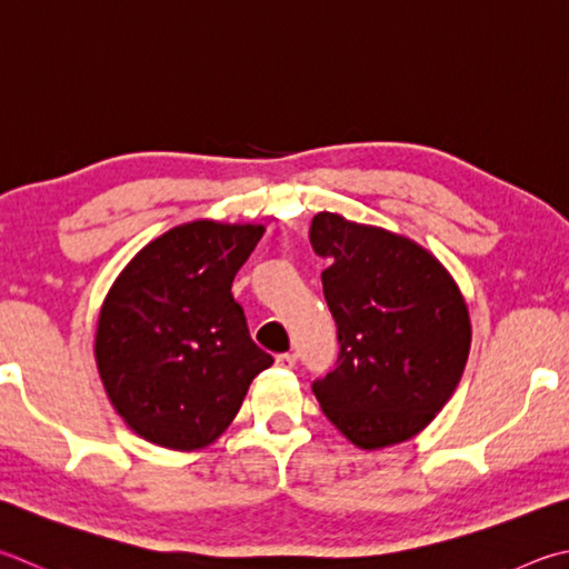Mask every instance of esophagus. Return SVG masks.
I'll return each mask as SVG.
<instances>
[{
	"mask_svg": "<svg viewBox=\"0 0 569 569\" xmlns=\"http://www.w3.org/2000/svg\"><path fill=\"white\" fill-rule=\"evenodd\" d=\"M276 366H278V368H286V370H291V368L296 366V356H293V353H281V356H276Z\"/></svg>",
	"mask_w": 569,
	"mask_h": 569,
	"instance_id": "1",
	"label": "esophagus"
}]
</instances>
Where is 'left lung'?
<instances>
[{
	"instance_id": "left-lung-1",
	"label": "left lung",
	"mask_w": 569,
	"mask_h": 569,
	"mask_svg": "<svg viewBox=\"0 0 569 569\" xmlns=\"http://www.w3.org/2000/svg\"><path fill=\"white\" fill-rule=\"evenodd\" d=\"M311 246L336 318L340 356L313 392L360 450L416 438L456 392L472 326L456 278L408 236L320 211Z\"/></svg>"
}]
</instances>
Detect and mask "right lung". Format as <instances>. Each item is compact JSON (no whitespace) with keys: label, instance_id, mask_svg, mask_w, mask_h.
Masks as SVG:
<instances>
[{"label":"right lung","instance_id":"add662e5","mask_svg":"<svg viewBox=\"0 0 569 569\" xmlns=\"http://www.w3.org/2000/svg\"><path fill=\"white\" fill-rule=\"evenodd\" d=\"M261 223L173 226L123 266L101 303L94 358L113 410L139 438L191 452L231 426L273 358L246 328L231 283Z\"/></svg>","mask_w":569,"mask_h":569}]
</instances>
